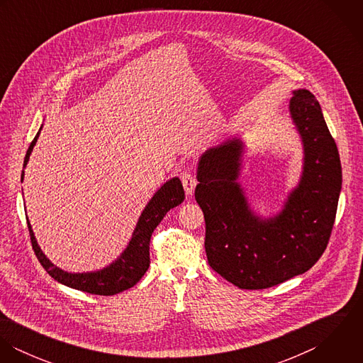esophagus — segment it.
Returning a JSON list of instances; mask_svg holds the SVG:
<instances>
[{"instance_id": "1", "label": "esophagus", "mask_w": 363, "mask_h": 363, "mask_svg": "<svg viewBox=\"0 0 363 363\" xmlns=\"http://www.w3.org/2000/svg\"><path fill=\"white\" fill-rule=\"evenodd\" d=\"M180 179H182V183H183L186 194H191L194 187H196V184H197V180H196L194 174L190 173V172H184V173H182Z\"/></svg>"}]
</instances>
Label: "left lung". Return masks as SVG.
Instances as JSON below:
<instances>
[{
	"instance_id": "1",
	"label": "left lung",
	"mask_w": 363,
	"mask_h": 363,
	"mask_svg": "<svg viewBox=\"0 0 363 363\" xmlns=\"http://www.w3.org/2000/svg\"><path fill=\"white\" fill-rule=\"evenodd\" d=\"M289 108L305 164L299 186L275 218L253 215L236 183L239 140L208 150L199 163L194 194L206 219L208 264L240 289L271 288L311 269L334 226L342 183L337 144L311 92L295 91Z\"/></svg>"
}]
</instances>
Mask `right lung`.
<instances>
[{
  "mask_svg": "<svg viewBox=\"0 0 363 363\" xmlns=\"http://www.w3.org/2000/svg\"><path fill=\"white\" fill-rule=\"evenodd\" d=\"M40 134H36L33 141L30 143L28 152L23 160V167L26 166L30 152L38 141V137ZM22 180H23V170H22ZM184 201V190L182 186V182L174 177L169 182H166L157 191L152 200L148 203V206L143 211L140 220L137 223V228L133 233V238L130 240L128 247L124 250V253L116 259L113 264L106 267L96 272H84V274H71L65 272L60 268H57L50 259L42 253L40 247L38 246V242L35 239L33 230L30 228V223L28 220L29 228V236L32 242L33 252L38 259L40 261L42 267L48 271V274L58 281L62 285H67L69 288L94 294V295H116L125 289L133 288L147 272L150 267V242L151 236L155 230L159 222L163 219V216L170 211L172 208L177 207Z\"/></svg>",
  "mask_w": 363,
  "mask_h": 363,
  "instance_id": "add662e5",
  "label": "right lung"
}]
</instances>
